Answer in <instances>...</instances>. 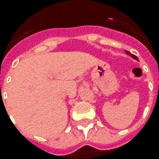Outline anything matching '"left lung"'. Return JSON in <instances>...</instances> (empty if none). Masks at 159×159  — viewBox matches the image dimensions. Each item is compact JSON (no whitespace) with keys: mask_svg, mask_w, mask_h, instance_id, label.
<instances>
[{"mask_svg":"<svg viewBox=\"0 0 159 159\" xmlns=\"http://www.w3.org/2000/svg\"><path fill=\"white\" fill-rule=\"evenodd\" d=\"M125 52L127 53L128 55H129V56H130V57H132V58H133V59H135V60H137V61H138V58H137V57H136L135 55H133V54H131V53L129 52H128V51H125Z\"/></svg>","mask_w":159,"mask_h":159,"instance_id":"1","label":"left lung"}]
</instances>
